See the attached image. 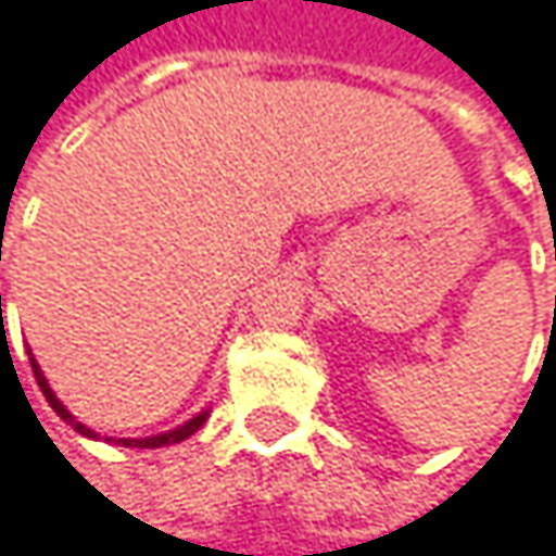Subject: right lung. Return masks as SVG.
Segmentation results:
<instances>
[{
    "label": "right lung",
    "instance_id": "obj_1",
    "mask_svg": "<svg viewBox=\"0 0 556 556\" xmlns=\"http://www.w3.org/2000/svg\"><path fill=\"white\" fill-rule=\"evenodd\" d=\"M31 371H35V381H38V388H41V394L48 397V404L54 407V414L61 417V420H67L77 433H84V437H93L84 424H77L67 410H64V404L51 394V388H48V381H45V375H41V368L35 365V358H31ZM207 420V414H198V417H191L185 427H178V430H172V433H162V437H149V440H116V443H123V446H142V450H152V446H165V443H181V440H188L191 433H198L201 430V424Z\"/></svg>",
    "mask_w": 556,
    "mask_h": 556
}]
</instances>
